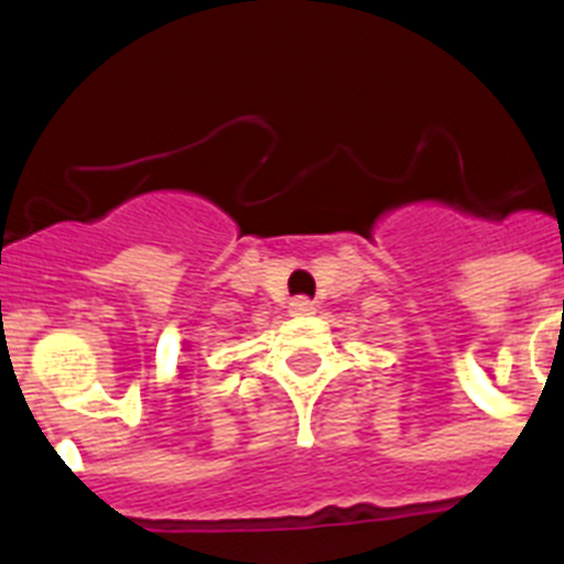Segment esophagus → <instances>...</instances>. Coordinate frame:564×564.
Instances as JSON below:
<instances>
[{
    "label": "esophagus",
    "mask_w": 564,
    "mask_h": 564,
    "mask_svg": "<svg viewBox=\"0 0 564 564\" xmlns=\"http://www.w3.org/2000/svg\"><path fill=\"white\" fill-rule=\"evenodd\" d=\"M313 311H316V305H313L307 296H299V299H293V302H291L293 316H311Z\"/></svg>",
    "instance_id": "1"
}]
</instances>
